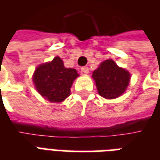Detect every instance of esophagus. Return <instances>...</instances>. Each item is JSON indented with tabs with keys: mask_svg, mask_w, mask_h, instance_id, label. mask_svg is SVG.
<instances>
[{
	"mask_svg": "<svg viewBox=\"0 0 160 160\" xmlns=\"http://www.w3.org/2000/svg\"><path fill=\"white\" fill-rule=\"evenodd\" d=\"M81 72L84 73H89V68H88V67H82V68H81Z\"/></svg>",
	"mask_w": 160,
	"mask_h": 160,
	"instance_id": "esophagus-1",
	"label": "esophagus"
}]
</instances>
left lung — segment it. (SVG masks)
<instances>
[{
	"mask_svg": "<svg viewBox=\"0 0 160 160\" xmlns=\"http://www.w3.org/2000/svg\"><path fill=\"white\" fill-rule=\"evenodd\" d=\"M98 93L104 98H116L123 93L129 83L130 74L112 60L101 63L92 73Z\"/></svg>",
	"mask_w": 160,
	"mask_h": 160,
	"instance_id": "8db88e82",
	"label": "left lung"
}]
</instances>
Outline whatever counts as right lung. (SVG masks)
I'll return each mask as SVG.
<instances>
[{
	"instance_id": "right-lung-1",
	"label": "right lung",
	"mask_w": 160,
	"mask_h": 160,
	"mask_svg": "<svg viewBox=\"0 0 160 160\" xmlns=\"http://www.w3.org/2000/svg\"><path fill=\"white\" fill-rule=\"evenodd\" d=\"M79 74L74 68H67L62 60L56 56L50 62L37 68L33 81L37 90L50 102H62L70 95L73 81Z\"/></svg>"
}]
</instances>
